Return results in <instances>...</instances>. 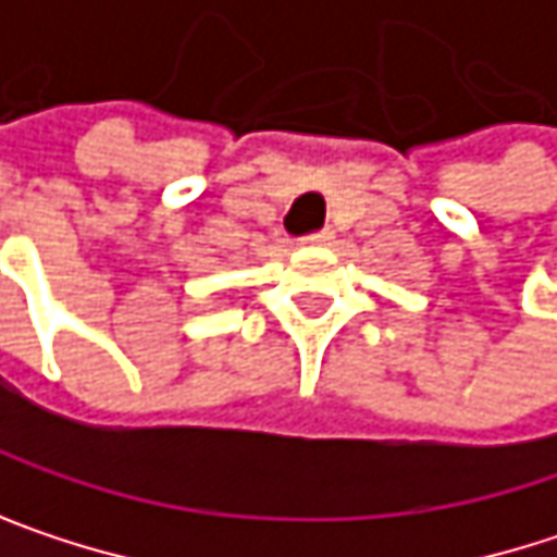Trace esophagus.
Wrapping results in <instances>:
<instances>
[{"label": "esophagus", "mask_w": 557, "mask_h": 557, "mask_svg": "<svg viewBox=\"0 0 557 557\" xmlns=\"http://www.w3.org/2000/svg\"><path fill=\"white\" fill-rule=\"evenodd\" d=\"M332 238H335V232L325 228V232H315V235L299 238V245H306V248H325V245H332Z\"/></svg>", "instance_id": "esophagus-1"}]
</instances>
